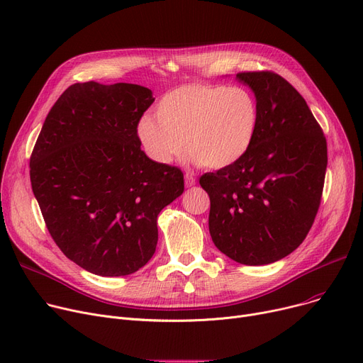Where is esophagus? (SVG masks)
Wrapping results in <instances>:
<instances>
[{
  "mask_svg": "<svg viewBox=\"0 0 363 363\" xmlns=\"http://www.w3.org/2000/svg\"><path fill=\"white\" fill-rule=\"evenodd\" d=\"M184 178H185V186H194L196 185V177L193 174H189V172H186Z\"/></svg>",
  "mask_w": 363,
  "mask_h": 363,
  "instance_id": "1",
  "label": "esophagus"
}]
</instances>
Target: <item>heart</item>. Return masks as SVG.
<instances>
[{"mask_svg": "<svg viewBox=\"0 0 363 363\" xmlns=\"http://www.w3.org/2000/svg\"><path fill=\"white\" fill-rule=\"evenodd\" d=\"M259 126V104L242 86L188 84L170 89L144 116L137 135L147 155L169 164L185 148L203 167L225 169L252 148Z\"/></svg>", "mask_w": 363, "mask_h": 363, "instance_id": "1", "label": "heart"}]
</instances>
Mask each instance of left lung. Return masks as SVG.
<instances>
[{
  "mask_svg": "<svg viewBox=\"0 0 363 363\" xmlns=\"http://www.w3.org/2000/svg\"><path fill=\"white\" fill-rule=\"evenodd\" d=\"M259 104L249 152L235 164L204 174L211 197L208 231L218 249L249 266L293 253L318 213L327 170V140L301 95L272 72L237 73Z\"/></svg>",
  "mask_w": 363,
  "mask_h": 363,
  "instance_id": "8db88e82",
  "label": "left lung"
}]
</instances>
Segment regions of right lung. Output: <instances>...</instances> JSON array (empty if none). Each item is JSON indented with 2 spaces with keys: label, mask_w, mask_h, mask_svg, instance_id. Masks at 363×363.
Wrapping results in <instances>:
<instances>
[{
  "label": "right lung",
  "mask_w": 363,
  "mask_h": 363,
  "mask_svg": "<svg viewBox=\"0 0 363 363\" xmlns=\"http://www.w3.org/2000/svg\"><path fill=\"white\" fill-rule=\"evenodd\" d=\"M135 84L70 85L30 156V184L60 250L100 277L137 272L152 257L157 216L184 193L181 169L151 160L137 126L152 104Z\"/></svg>",
  "instance_id": "obj_1"
}]
</instances>
